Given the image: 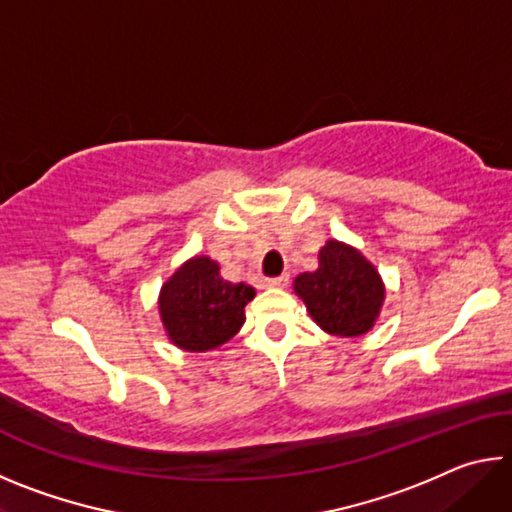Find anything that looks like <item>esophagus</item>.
Returning a JSON list of instances; mask_svg holds the SVG:
<instances>
[{
    "label": "esophagus",
    "mask_w": 512,
    "mask_h": 512,
    "mask_svg": "<svg viewBox=\"0 0 512 512\" xmlns=\"http://www.w3.org/2000/svg\"><path fill=\"white\" fill-rule=\"evenodd\" d=\"M287 284H289L287 273L280 275V277H268V280H266V287H271V289H282V287H287Z\"/></svg>",
    "instance_id": "34e87169"
}]
</instances>
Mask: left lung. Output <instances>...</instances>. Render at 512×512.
<instances>
[{"mask_svg": "<svg viewBox=\"0 0 512 512\" xmlns=\"http://www.w3.org/2000/svg\"><path fill=\"white\" fill-rule=\"evenodd\" d=\"M293 291L309 316L327 334L357 339L379 320L386 287L375 264L350 244L327 239L318 253V268L300 273Z\"/></svg>", "mask_w": 512, "mask_h": 512, "instance_id": "1", "label": "left lung"}]
</instances>
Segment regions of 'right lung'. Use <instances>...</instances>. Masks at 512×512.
I'll return each instance as SVG.
<instances>
[{"mask_svg":"<svg viewBox=\"0 0 512 512\" xmlns=\"http://www.w3.org/2000/svg\"><path fill=\"white\" fill-rule=\"evenodd\" d=\"M255 298L246 282L221 277V266L207 255L180 264L158 296V311L169 341L187 352L221 348L246 323L244 307Z\"/></svg>","mask_w":512,"mask_h":512,"instance_id":"add662e5","label":"right lung"}]
</instances>
